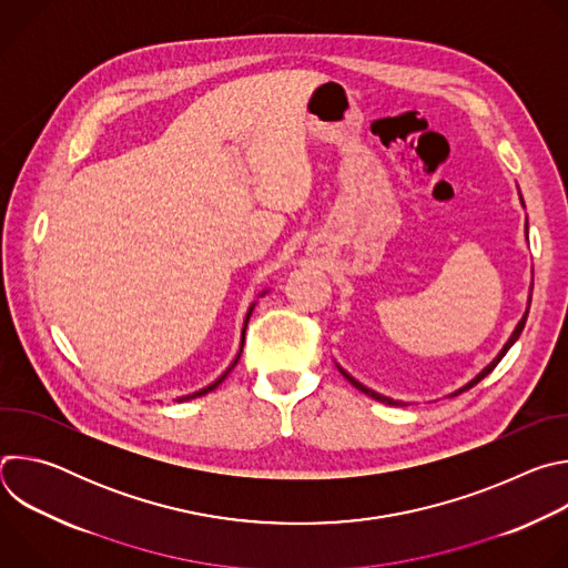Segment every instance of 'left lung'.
Returning <instances> with one entry per match:
<instances>
[{
    "label": "left lung",
    "instance_id": "left-lung-1",
    "mask_svg": "<svg viewBox=\"0 0 568 568\" xmlns=\"http://www.w3.org/2000/svg\"><path fill=\"white\" fill-rule=\"evenodd\" d=\"M519 197H521V195H519ZM521 204H524V200H521ZM526 233H528V224H526ZM528 310H530V298H528V307H526V314H524V316H521V321H519V323H517V328H515V333H513V335H510V339H508V342H506V346H504V348H501V353H499V355H497V357H495V359H493V362H490V364H488V366H485V368H483V371H480V373H478V375H476V377H474V379H471V382H467V384H465V386H463V388H458V390H456V393H452V395H458V393H463V390H467V388H471V386H474V384H478V382H480V379H483V377H485V375H490V373H493V371H495V366H497V364H499V362H501V359H504V355H506V353H508V351H510V346H513V344H515V342H517V339H519V335H521V331H524V326H526V318H528ZM339 371H342V375H344V377H346V379H348V382H351V384H353V386H355V388H359V390H362V393H366V395H371V397H373V399H377V402H384V404H395V407H404V402H397V399H390V397H384V395H379V393H375V390H371V388H366V386H364V384H359V382H357V379H355V377H351V375H348V373H346V371H344V368H339Z\"/></svg>",
    "mask_w": 568,
    "mask_h": 568
}]
</instances>
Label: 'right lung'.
<instances>
[{"label": "right lung", "instance_id": "add662e5", "mask_svg": "<svg viewBox=\"0 0 568 568\" xmlns=\"http://www.w3.org/2000/svg\"><path fill=\"white\" fill-rule=\"evenodd\" d=\"M252 310H254V305H252V307H250V312H247V318H245V328H242V344H245V331H247V321H250V316H252ZM242 344H240V353H242ZM240 353H237V357H235V359H233V364H231V366H229V371H226V373H224V375H220V377H217V379H215V382H213V384H209V386H206V388H200V390H195V393H193V395H184V397H180V399H178V402H184V399H193V397H200V395H206V393H209V390H213V388H217V386H220V384H222V382H224V377H226V375H229V373H231V368H233V366H235V364H237V359H240Z\"/></svg>", "mask_w": 568, "mask_h": 568}]
</instances>
